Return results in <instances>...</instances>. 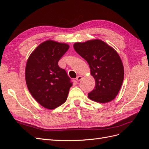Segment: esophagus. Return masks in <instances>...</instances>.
Listing matches in <instances>:
<instances>
[{
    "mask_svg": "<svg viewBox=\"0 0 149 149\" xmlns=\"http://www.w3.org/2000/svg\"><path fill=\"white\" fill-rule=\"evenodd\" d=\"M82 76H77V78H76V79L78 81H79L82 79Z\"/></svg>",
    "mask_w": 149,
    "mask_h": 149,
    "instance_id": "34e87169",
    "label": "esophagus"
}]
</instances>
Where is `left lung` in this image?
<instances>
[{
	"mask_svg": "<svg viewBox=\"0 0 149 149\" xmlns=\"http://www.w3.org/2000/svg\"><path fill=\"white\" fill-rule=\"evenodd\" d=\"M74 50L86 60L95 79V89L88 94L92 101L109 102L116 98L123 84V62L115 49L100 39L74 43Z\"/></svg>",
	"mask_w": 149,
	"mask_h": 149,
	"instance_id": "obj_1",
	"label": "left lung"
}]
</instances>
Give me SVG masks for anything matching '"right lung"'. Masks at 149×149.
I'll list each match as a JSON object with an SVG mask.
<instances>
[{
    "mask_svg": "<svg viewBox=\"0 0 149 149\" xmlns=\"http://www.w3.org/2000/svg\"><path fill=\"white\" fill-rule=\"evenodd\" d=\"M69 48L67 43L48 40L31 52L26 61L25 81L29 91L46 109H55L67 100L72 83L58 63Z\"/></svg>",
    "mask_w": 149,
    "mask_h": 149,
    "instance_id": "add662e5",
    "label": "right lung"
}]
</instances>
